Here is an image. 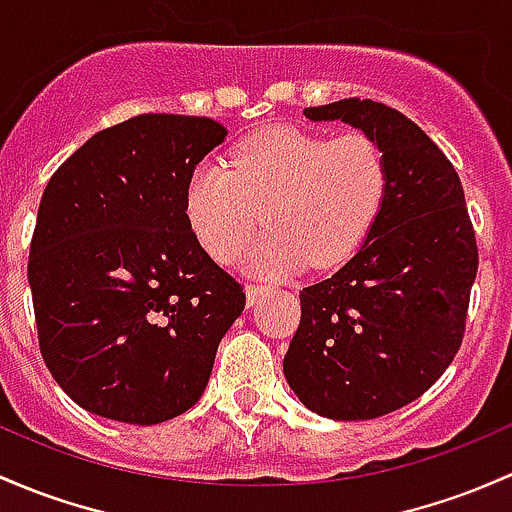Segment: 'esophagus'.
Segmentation results:
<instances>
[{"label":"esophagus","mask_w":512,"mask_h":512,"mask_svg":"<svg viewBox=\"0 0 512 512\" xmlns=\"http://www.w3.org/2000/svg\"><path fill=\"white\" fill-rule=\"evenodd\" d=\"M267 292H270V287H267V284H247V287H245V297H247V304H250V306H255L257 301H260L262 297H265Z\"/></svg>","instance_id":"1"}]
</instances>
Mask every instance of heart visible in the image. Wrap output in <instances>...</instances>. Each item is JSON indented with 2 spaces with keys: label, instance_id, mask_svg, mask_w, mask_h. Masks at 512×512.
Segmentation results:
<instances>
[{
  "label": "heart",
  "instance_id": "1",
  "mask_svg": "<svg viewBox=\"0 0 512 512\" xmlns=\"http://www.w3.org/2000/svg\"><path fill=\"white\" fill-rule=\"evenodd\" d=\"M390 186L383 144L365 132L338 137L274 127L250 134L223 161H201L184 191L193 235L220 262H230L260 225L270 233L250 252L257 272L299 270L311 260H348L378 220Z\"/></svg>",
  "mask_w": 512,
  "mask_h": 512
}]
</instances>
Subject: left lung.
<instances>
[{"label": "left lung", "mask_w": 512, "mask_h": 512, "mask_svg": "<svg viewBox=\"0 0 512 512\" xmlns=\"http://www.w3.org/2000/svg\"><path fill=\"white\" fill-rule=\"evenodd\" d=\"M378 139L390 186L363 247L336 274L301 289V321L284 375L311 412L375 419L410 405L459 353L478 270L459 174L402 112L348 98L306 107Z\"/></svg>", "instance_id": "left-lung-1"}]
</instances>
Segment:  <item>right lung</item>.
<instances>
[{"label": "right lung", "instance_id": "add662e5", "mask_svg": "<svg viewBox=\"0 0 512 512\" xmlns=\"http://www.w3.org/2000/svg\"><path fill=\"white\" fill-rule=\"evenodd\" d=\"M225 134L211 117L137 115L48 181L29 284L43 363L83 410L159 424L206 390L245 294L193 235L184 191Z\"/></svg>", "mask_w": 512, "mask_h": 512}]
</instances>
